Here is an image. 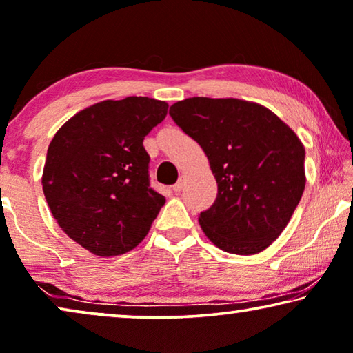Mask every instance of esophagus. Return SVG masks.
I'll return each mask as SVG.
<instances>
[{
  "label": "esophagus",
  "instance_id": "obj_1",
  "mask_svg": "<svg viewBox=\"0 0 353 353\" xmlns=\"http://www.w3.org/2000/svg\"><path fill=\"white\" fill-rule=\"evenodd\" d=\"M183 183H185V176H181V177H179L177 183H174V185H172V190H174L176 193H179L183 188Z\"/></svg>",
  "mask_w": 353,
  "mask_h": 353
}]
</instances>
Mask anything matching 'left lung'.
I'll return each instance as SVG.
<instances>
[{
  "label": "left lung",
  "mask_w": 353,
  "mask_h": 353,
  "mask_svg": "<svg viewBox=\"0 0 353 353\" xmlns=\"http://www.w3.org/2000/svg\"><path fill=\"white\" fill-rule=\"evenodd\" d=\"M170 115L201 145L217 181V198L198 219L204 234L230 254L265 250L303 196L301 141L274 112L244 99L187 98Z\"/></svg>",
  "instance_id": "1"
}]
</instances>
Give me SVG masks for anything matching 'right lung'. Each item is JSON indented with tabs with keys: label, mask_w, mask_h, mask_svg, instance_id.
I'll return each instance as SVG.
<instances>
[{
	"label": "right lung",
	"mask_w": 353,
	"mask_h": 353,
	"mask_svg": "<svg viewBox=\"0 0 353 353\" xmlns=\"http://www.w3.org/2000/svg\"><path fill=\"white\" fill-rule=\"evenodd\" d=\"M168 104L147 97L108 99L77 112L47 149L42 190L60 228L98 256L134 249L165 204L150 187L143 141Z\"/></svg>",
	"instance_id": "add662e5"
}]
</instances>
